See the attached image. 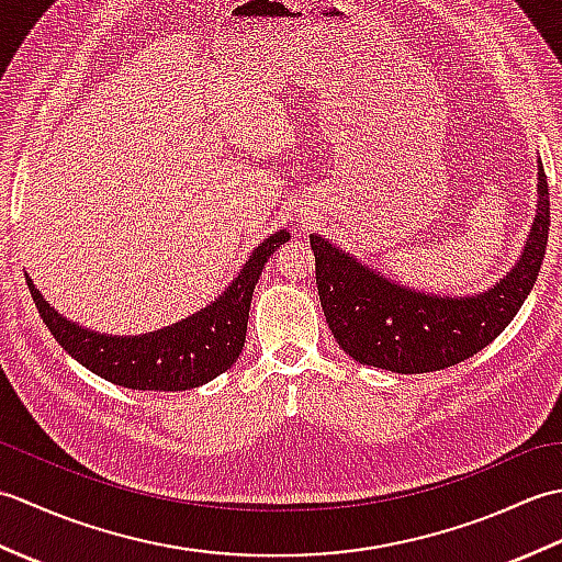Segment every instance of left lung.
Masks as SVG:
<instances>
[{"label":"left lung","mask_w":562,"mask_h":562,"mask_svg":"<svg viewBox=\"0 0 562 562\" xmlns=\"http://www.w3.org/2000/svg\"><path fill=\"white\" fill-rule=\"evenodd\" d=\"M551 200L539 169V210L519 262L493 290L463 300L405 290L316 234V288L328 328L355 362L398 374L437 372L469 360L517 316L539 278Z\"/></svg>","instance_id":"left-lung-1"}]
</instances>
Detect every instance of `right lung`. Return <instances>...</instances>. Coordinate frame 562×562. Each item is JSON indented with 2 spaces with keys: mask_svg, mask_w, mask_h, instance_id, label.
<instances>
[{
  "mask_svg": "<svg viewBox=\"0 0 562 562\" xmlns=\"http://www.w3.org/2000/svg\"><path fill=\"white\" fill-rule=\"evenodd\" d=\"M288 238L290 232H274L254 250L232 288L217 302L181 324L149 336H101L69 324L43 300L29 274L26 282L35 308L53 338L93 374L135 391H186L226 372L241 355L256 282L272 250Z\"/></svg>",
  "mask_w": 562,
  "mask_h": 562,
  "instance_id": "add662e5",
  "label": "right lung"
}]
</instances>
